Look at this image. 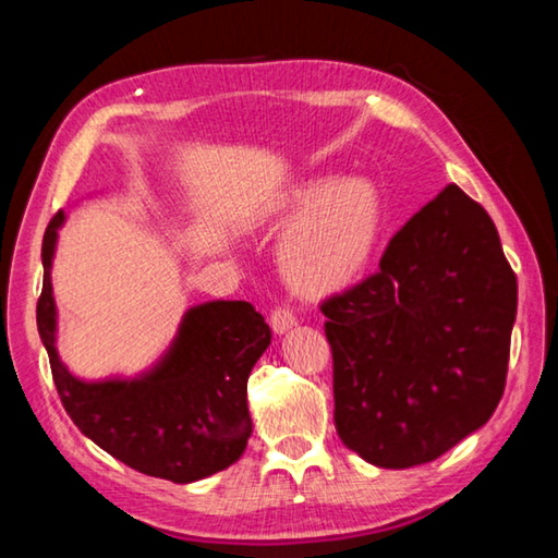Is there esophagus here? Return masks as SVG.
Instances as JSON below:
<instances>
[{
    "label": "esophagus",
    "instance_id": "34e87169",
    "mask_svg": "<svg viewBox=\"0 0 558 558\" xmlns=\"http://www.w3.org/2000/svg\"><path fill=\"white\" fill-rule=\"evenodd\" d=\"M295 325H298V317L288 307H276L270 313V327L276 335H286L288 329H292Z\"/></svg>",
    "mask_w": 558,
    "mask_h": 558
}]
</instances>
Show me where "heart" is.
<instances>
[{
    "mask_svg": "<svg viewBox=\"0 0 558 558\" xmlns=\"http://www.w3.org/2000/svg\"><path fill=\"white\" fill-rule=\"evenodd\" d=\"M266 216L292 221L280 241V272L298 295L313 300L352 290L384 231L381 194L364 177L307 179L282 192Z\"/></svg>",
    "mask_w": 558,
    "mask_h": 558,
    "instance_id": "1",
    "label": "heart"
}]
</instances>
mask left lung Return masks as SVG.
Listing matches in <instances>:
<instances>
[{
	"label": "left lung",
	"mask_w": 558,
	"mask_h": 558,
	"mask_svg": "<svg viewBox=\"0 0 558 558\" xmlns=\"http://www.w3.org/2000/svg\"><path fill=\"white\" fill-rule=\"evenodd\" d=\"M335 426L376 468L440 458L505 391L517 276L493 219L448 184L393 235L379 272L323 302Z\"/></svg>",
	"instance_id": "obj_1"
}]
</instances>
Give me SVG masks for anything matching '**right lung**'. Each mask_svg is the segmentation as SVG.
<instances>
[{"label": "right lung", "instance_id": "add662e5", "mask_svg": "<svg viewBox=\"0 0 558 558\" xmlns=\"http://www.w3.org/2000/svg\"><path fill=\"white\" fill-rule=\"evenodd\" d=\"M65 214L44 233V288L36 305L61 403L83 436L145 475L189 485L243 456L253 433L248 376L270 344V327L251 302L211 300L189 307L167 352L137 376L78 379L56 349L51 266Z\"/></svg>", "mask_w": 558, "mask_h": 558}]
</instances>
